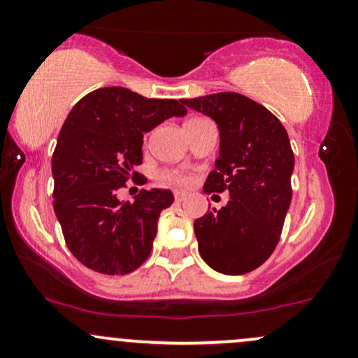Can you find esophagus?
Segmentation results:
<instances>
[{"label": "esophagus", "mask_w": 358, "mask_h": 358, "mask_svg": "<svg viewBox=\"0 0 358 358\" xmlns=\"http://www.w3.org/2000/svg\"><path fill=\"white\" fill-rule=\"evenodd\" d=\"M185 196H187V193H185V192H180V190L175 192V200H176V202H183Z\"/></svg>", "instance_id": "obj_1"}]
</instances>
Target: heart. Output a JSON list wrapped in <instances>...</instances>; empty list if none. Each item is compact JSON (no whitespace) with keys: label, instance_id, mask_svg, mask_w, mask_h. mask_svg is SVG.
Segmentation results:
<instances>
[{"label":"heart","instance_id":"1","mask_svg":"<svg viewBox=\"0 0 358 358\" xmlns=\"http://www.w3.org/2000/svg\"><path fill=\"white\" fill-rule=\"evenodd\" d=\"M163 182L178 185V187H188L193 182V176L182 170H165L162 173Z\"/></svg>","mask_w":358,"mask_h":358}]
</instances>
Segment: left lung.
<instances>
[{"instance_id":"8db88e82","label":"left lung","mask_w":358,"mask_h":358,"mask_svg":"<svg viewBox=\"0 0 358 358\" xmlns=\"http://www.w3.org/2000/svg\"><path fill=\"white\" fill-rule=\"evenodd\" d=\"M220 131V155L205 193L231 200L195 220L200 256L212 269L237 276L254 271L276 249L291 203L294 155L285 126L271 110L237 92L182 99Z\"/></svg>"}]
</instances>
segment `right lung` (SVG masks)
I'll return each mask as SVG.
<instances>
[{
  "mask_svg": "<svg viewBox=\"0 0 358 358\" xmlns=\"http://www.w3.org/2000/svg\"><path fill=\"white\" fill-rule=\"evenodd\" d=\"M182 101L148 99L124 87H102L73 106L52 158L53 208L67 248L101 274H127L150 256L159 213L173 203L170 190H141L121 203L127 180L143 163V133L168 117L185 116Z\"/></svg>",
  "mask_w": 358,
  "mask_h": 358,
  "instance_id": "obj_1",
  "label": "right lung"
}]
</instances>
